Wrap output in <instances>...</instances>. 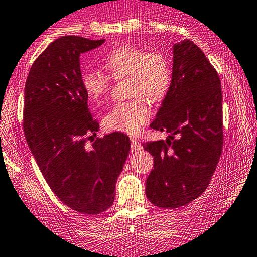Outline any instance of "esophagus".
Wrapping results in <instances>:
<instances>
[{
	"instance_id": "34e87169",
	"label": "esophagus",
	"mask_w": 257,
	"mask_h": 257,
	"mask_svg": "<svg viewBox=\"0 0 257 257\" xmlns=\"http://www.w3.org/2000/svg\"><path fill=\"white\" fill-rule=\"evenodd\" d=\"M142 149V145L136 138H132V152H139Z\"/></svg>"
}]
</instances>
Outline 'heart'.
<instances>
[{"instance_id":"heart-1","label":"heart","mask_w":257,"mask_h":257,"mask_svg":"<svg viewBox=\"0 0 257 257\" xmlns=\"http://www.w3.org/2000/svg\"><path fill=\"white\" fill-rule=\"evenodd\" d=\"M108 72L115 79L128 77L129 102L115 104L104 116L105 128L109 131L134 134L150 118V108L145 98L158 103L167 97L172 85V66L159 52H148L136 46H119L103 58ZM80 82L90 102L99 103L107 97L110 76L95 68L83 71Z\"/></svg>"}]
</instances>
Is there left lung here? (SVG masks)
<instances>
[{
    "instance_id": "1",
    "label": "left lung",
    "mask_w": 257,
    "mask_h": 257,
    "mask_svg": "<svg viewBox=\"0 0 257 257\" xmlns=\"http://www.w3.org/2000/svg\"><path fill=\"white\" fill-rule=\"evenodd\" d=\"M172 73L169 92L150 124L169 136L143 144L154 157L145 194L167 209L186 205L206 190L224 139L221 83L204 52L190 40L173 45Z\"/></svg>"
}]
</instances>
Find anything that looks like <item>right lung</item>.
Here are the masks:
<instances>
[{
  "label": "right lung",
  "mask_w": 257,
  "mask_h": 257,
  "mask_svg": "<svg viewBox=\"0 0 257 257\" xmlns=\"http://www.w3.org/2000/svg\"><path fill=\"white\" fill-rule=\"evenodd\" d=\"M103 43L78 36L57 38L32 64L25 85L23 129L31 153L59 200L89 215L112 206L131 150V139L120 132L93 138L99 124L80 82V54Z\"/></svg>",
  "instance_id": "obj_1"
}]
</instances>
